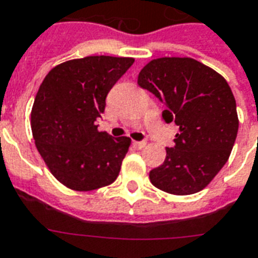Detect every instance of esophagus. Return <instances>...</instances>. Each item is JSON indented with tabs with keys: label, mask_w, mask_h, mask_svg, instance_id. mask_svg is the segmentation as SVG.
Masks as SVG:
<instances>
[{
	"label": "esophagus",
	"mask_w": 258,
	"mask_h": 258,
	"mask_svg": "<svg viewBox=\"0 0 258 258\" xmlns=\"http://www.w3.org/2000/svg\"><path fill=\"white\" fill-rule=\"evenodd\" d=\"M133 145H134L135 149H138L139 150V149H144L145 146H146V142H145V141L144 142H137V141H134V142H133Z\"/></svg>",
	"instance_id": "esophagus-1"
}]
</instances>
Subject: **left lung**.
<instances>
[{"instance_id":"1","label":"left lung","mask_w":258,"mask_h":258,"mask_svg":"<svg viewBox=\"0 0 258 258\" xmlns=\"http://www.w3.org/2000/svg\"><path fill=\"white\" fill-rule=\"evenodd\" d=\"M138 85L163 101V117L175 121V146L167 148L160 167L149 173L154 187L175 196L201 191L230 157L239 120L227 81L190 57H160L149 61Z\"/></svg>"}]
</instances>
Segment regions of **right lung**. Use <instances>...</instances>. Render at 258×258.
Here are the masks:
<instances>
[{"mask_svg": "<svg viewBox=\"0 0 258 258\" xmlns=\"http://www.w3.org/2000/svg\"><path fill=\"white\" fill-rule=\"evenodd\" d=\"M133 57L89 56L61 62L45 76L31 109L35 146L51 175L75 191L109 186L128 152V137L112 138L95 120Z\"/></svg>", "mask_w": 258, "mask_h": 258, "instance_id": "1", "label": "right lung"}]
</instances>
